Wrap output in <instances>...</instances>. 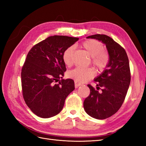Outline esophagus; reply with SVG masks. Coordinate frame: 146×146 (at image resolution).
Here are the masks:
<instances>
[{
	"label": "esophagus",
	"instance_id": "esophagus-1",
	"mask_svg": "<svg viewBox=\"0 0 146 146\" xmlns=\"http://www.w3.org/2000/svg\"><path fill=\"white\" fill-rule=\"evenodd\" d=\"M80 85H82V83H78V82H75V88H78L79 86H80Z\"/></svg>",
	"mask_w": 146,
	"mask_h": 146
}]
</instances>
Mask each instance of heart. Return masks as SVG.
I'll return each instance as SVG.
<instances>
[{
  "mask_svg": "<svg viewBox=\"0 0 146 146\" xmlns=\"http://www.w3.org/2000/svg\"><path fill=\"white\" fill-rule=\"evenodd\" d=\"M82 47L92 57V63L98 71H103L109 61V56L106 52L103 51L104 45L97 40L89 39L82 43ZM74 48L72 46L68 48L63 54L64 64L70 66L73 63ZM95 75L94 71L90 68L77 67L70 71L68 76L76 82H83L92 78Z\"/></svg>",
  "mask_w": 146,
  "mask_h": 146,
  "instance_id": "b5f03b06",
  "label": "heart"
}]
</instances>
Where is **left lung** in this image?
<instances>
[{
    "label": "left lung",
    "mask_w": 146,
    "mask_h": 146,
    "mask_svg": "<svg viewBox=\"0 0 146 146\" xmlns=\"http://www.w3.org/2000/svg\"><path fill=\"white\" fill-rule=\"evenodd\" d=\"M86 38L95 39L106 45L109 61L106 69L94 79L97 90L88 85L90 94L85 99L83 107L92 117L105 119L115 113L125 100L131 83L129 59L125 49L109 36L95 35Z\"/></svg>",
    "instance_id": "obj_1"
}]
</instances>
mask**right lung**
<instances>
[{
	"label": "right lung",
	"instance_id": "obj_1",
	"mask_svg": "<svg viewBox=\"0 0 146 146\" xmlns=\"http://www.w3.org/2000/svg\"><path fill=\"white\" fill-rule=\"evenodd\" d=\"M79 38L49 36L31 49L22 68L23 95L37 116L49 118L62 110L65 99L75 90L71 79H63L66 65L63 54ZM60 79L58 84L55 83Z\"/></svg>",
	"mask_w": 146,
	"mask_h": 146
}]
</instances>
